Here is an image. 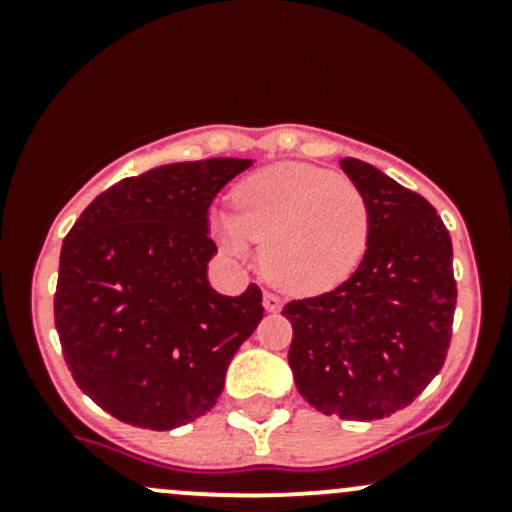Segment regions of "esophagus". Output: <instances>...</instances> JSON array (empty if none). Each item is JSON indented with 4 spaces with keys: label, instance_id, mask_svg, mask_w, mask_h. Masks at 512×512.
Returning <instances> with one entry per match:
<instances>
[{
    "label": "esophagus",
    "instance_id": "esophagus-1",
    "mask_svg": "<svg viewBox=\"0 0 512 512\" xmlns=\"http://www.w3.org/2000/svg\"><path fill=\"white\" fill-rule=\"evenodd\" d=\"M282 307V299L275 292H265V309L267 312H277Z\"/></svg>",
    "mask_w": 512,
    "mask_h": 512
}]
</instances>
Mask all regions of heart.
I'll use <instances>...</instances> for the list:
<instances>
[{
  "mask_svg": "<svg viewBox=\"0 0 512 512\" xmlns=\"http://www.w3.org/2000/svg\"><path fill=\"white\" fill-rule=\"evenodd\" d=\"M235 213H215L213 230L230 255L247 257L262 242V267L277 287L317 294L361 265L371 237L369 200L332 170L277 163L232 190Z\"/></svg>",
  "mask_w": 512,
  "mask_h": 512,
  "instance_id": "1",
  "label": "heart"
}]
</instances>
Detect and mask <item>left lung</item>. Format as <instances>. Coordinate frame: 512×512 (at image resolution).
<instances>
[{"instance_id": "obj_1", "label": "left lung", "mask_w": 512, "mask_h": 512, "mask_svg": "<svg viewBox=\"0 0 512 512\" xmlns=\"http://www.w3.org/2000/svg\"><path fill=\"white\" fill-rule=\"evenodd\" d=\"M339 165L369 200V247L347 282L285 304L289 366L309 406L374 421L406 409L446 361L458 294L453 245L426 198L364 160Z\"/></svg>"}]
</instances>
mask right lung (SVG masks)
I'll return each mask as SVG.
<instances>
[{
    "label": "right lung",
    "instance_id": "add662e5",
    "mask_svg": "<svg viewBox=\"0 0 512 512\" xmlns=\"http://www.w3.org/2000/svg\"><path fill=\"white\" fill-rule=\"evenodd\" d=\"M250 165L208 158L123 178L64 237L61 352L76 386L118 421L170 431L208 414L260 324V287L225 297L208 282L210 203Z\"/></svg>",
    "mask_w": 512,
    "mask_h": 512
}]
</instances>
